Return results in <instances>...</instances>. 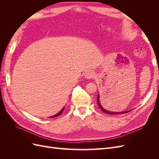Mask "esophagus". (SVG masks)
Listing matches in <instances>:
<instances>
[{
    "mask_svg": "<svg viewBox=\"0 0 159 159\" xmlns=\"http://www.w3.org/2000/svg\"><path fill=\"white\" fill-rule=\"evenodd\" d=\"M84 76H85V78L89 79V80L93 79V78H94V77H95V74H94V72L92 71H88L85 73Z\"/></svg>",
    "mask_w": 159,
    "mask_h": 159,
    "instance_id": "obj_1",
    "label": "esophagus"
}]
</instances>
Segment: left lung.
I'll return each mask as SVG.
<instances>
[{"instance_id": "left-lung-1", "label": "left lung", "mask_w": 159, "mask_h": 159, "mask_svg": "<svg viewBox=\"0 0 159 159\" xmlns=\"http://www.w3.org/2000/svg\"><path fill=\"white\" fill-rule=\"evenodd\" d=\"M97 101H98V106H99V107L102 109L103 111L104 112V113H107V114H121V113H128V112H129L131 110H129V111H123V112H111V111H107V110H106V109H105L103 107H102V104H101L100 103H102H102H101L102 102H99V95L98 94V99H97ZM104 107H105V106H104Z\"/></svg>"}]
</instances>
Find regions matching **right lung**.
<instances>
[{
    "instance_id": "add662e5",
    "label": "right lung",
    "mask_w": 159,
    "mask_h": 159,
    "mask_svg": "<svg viewBox=\"0 0 159 159\" xmlns=\"http://www.w3.org/2000/svg\"><path fill=\"white\" fill-rule=\"evenodd\" d=\"M64 107L63 109H62L58 113H57L56 115H53V116H52V117H57V116H58V115H61V113L63 112V111H64Z\"/></svg>"
}]
</instances>
